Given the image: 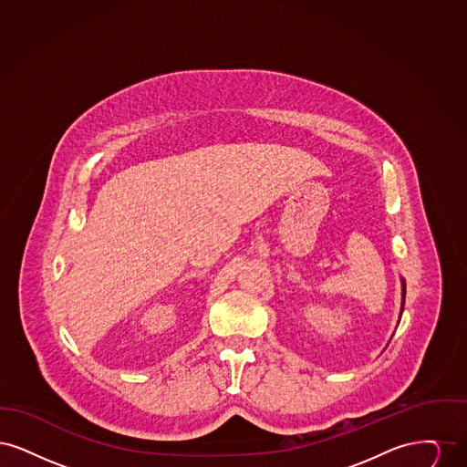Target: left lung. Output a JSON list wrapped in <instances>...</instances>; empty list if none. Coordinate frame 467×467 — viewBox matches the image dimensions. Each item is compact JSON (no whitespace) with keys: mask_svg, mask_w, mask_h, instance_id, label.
I'll return each instance as SVG.
<instances>
[{"mask_svg":"<svg viewBox=\"0 0 467 467\" xmlns=\"http://www.w3.org/2000/svg\"><path fill=\"white\" fill-rule=\"evenodd\" d=\"M404 292H406V289H404V284H402V297H404Z\"/></svg>","mask_w":467,"mask_h":467,"instance_id":"1","label":"left lung"}]
</instances>
